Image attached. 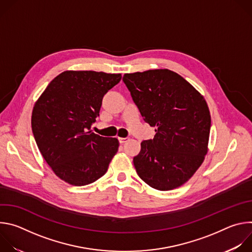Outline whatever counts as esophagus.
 Here are the masks:
<instances>
[{
	"label": "esophagus",
	"instance_id": "1",
	"mask_svg": "<svg viewBox=\"0 0 252 252\" xmlns=\"http://www.w3.org/2000/svg\"><path fill=\"white\" fill-rule=\"evenodd\" d=\"M128 140V138L127 137H119V141H120V143H125V142H126Z\"/></svg>",
	"mask_w": 252,
	"mask_h": 252
}]
</instances>
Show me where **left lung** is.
<instances>
[{
    "instance_id": "1",
    "label": "left lung",
    "mask_w": 252,
    "mask_h": 252,
    "mask_svg": "<svg viewBox=\"0 0 252 252\" xmlns=\"http://www.w3.org/2000/svg\"><path fill=\"white\" fill-rule=\"evenodd\" d=\"M123 81L143 121L157 127L133 158L138 176L158 190L183 186L207 154L211 119L204 97L166 68L125 74Z\"/></svg>"
}]
</instances>
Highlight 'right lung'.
<instances>
[{"label": "right lung", "instance_id": "add662e5", "mask_svg": "<svg viewBox=\"0 0 252 252\" xmlns=\"http://www.w3.org/2000/svg\"><path fill=\"white\" fill-rule=\"evenodd\" d=\"M121 79V74L65 70L34 103L33 137L47 163L63 182L87 186L106 172L119 140L90 129L99 116L103 95Z\"/></svg>", "mask_w": 252, "mask_h": 252}]
</instances>
